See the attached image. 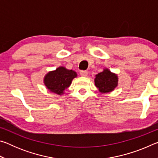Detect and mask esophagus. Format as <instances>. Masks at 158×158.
<instances>
[{
  "instance_id": "34e87169",
  "label": "esophagus",
  "mask_w": 158,
  "mask_h": 158,
  "mask_svg": "<svg viewBox=\"0 0 158 158\" xmlns=\"http://www.w3.org/2000/svg\"><path fill=\"white\" fill-rule=\"evenodd\" d=\"M80 75L82 76V77H87L88 72L87 71H84V70L80 71Z\"/></svg>"
}]
</instances>
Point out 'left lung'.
<instances>
[{
  "label": "left lung",
  "mask_w": 158,
  "mask_h": 158,
  "mask_svg": "<svg viewBox=\"0 0 158 158\" xmlns=\"http://www.w3.org/2000/svg\"><path fill=\"white\" fill-rule=\"evenodd\" d=\"M95 84L101 93L111 92L118 85V77L108 69H105L95 75Z\"/></svg>",
  "instance_id": "1"
}]
</instances>
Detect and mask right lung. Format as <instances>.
I'll list each match as a JSON object with an SVG mask.
<instances>
[{
  "mask_svg": "<svg viewBox=\"0 0 158 158\" xmlns=\"http://www.w3.org/2000/svg\"><path fill=\"white\" fill-rule=\"evenodd\" d=\"M76 72L69 70L64 67H59L54 71L46 74L44 83L50 91L58 95L63 94V91L70 85L72 81L77 77Z\"/></svg>",
  "mask_w": 158,
  "mask_h": 158,
  "instance_id": "1",
  "label": "right lung"
}]
</instances>
